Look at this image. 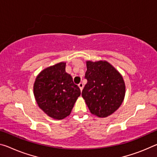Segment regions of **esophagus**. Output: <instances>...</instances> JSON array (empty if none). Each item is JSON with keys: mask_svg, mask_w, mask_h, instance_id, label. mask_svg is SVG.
Returning a JSON list of instances; mask_svg holds the SVG:
<instances>
[{"mask_svg": "<svg viewBox=\"0 0 157 157\" xmlns=\"http://www.w3.org/2000/svg\"><path fill=\"white\" fill-rule=\"evenodd\" d=\"M78 86L79 87V89H80V90L82 91L83 89V87H84V84H83V83H82V82H80L79 83V84H78Z\"/></svg>", "mask_w": 157, "mask_h": 157, "instance_id": "1", "label": "esophagus"}]
</instances>
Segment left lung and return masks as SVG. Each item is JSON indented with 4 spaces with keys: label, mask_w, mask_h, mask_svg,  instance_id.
I'll return each instance as SVG.
<instances>
[{
    "label": "left lung",
    "mask_w": 157,
    "mask_h": 157,
    "mask_svg": "<svg viewBox=\"0 0 157 157\" xmlns=\"http://www.w3.org/2000/svg\"><path fill=\"white\" fill-rule=\"evenodd\" d=\"M84 78L87 84L82 92L93 114L106 117L121 105L125 96L122 76L107 61H86Z\"/></svg>",
    "instance_id": "obj_1"
}]
</instances>
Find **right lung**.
Here are the masks:
<instances>
[{
  "instance_id": "add662e5",
  "label": "right lung",
  "mask_w": 157,
  "mask_h": 157,
  "mask_svg": "<svg viewBox=\"0 0 157 157\" xmlns=\"http://www.w3.org/2000/svg\"><path fill=\"white\" fill-rule=\"evenodd\" d=\"M33 91L40 108L56 119L68 116L81 94L71 75L66 73L64 62L43 70L37 76Z\"/></svg>"
}]
</instances>
